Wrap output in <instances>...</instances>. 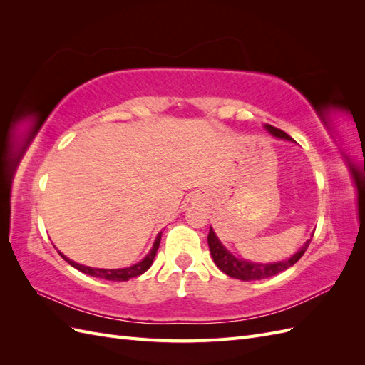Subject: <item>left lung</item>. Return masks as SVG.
I'll list each match as a JSON object with an SVG mask.
<instances>
[{"mask_svg":"<svg viewBox=\"0 0 365 365\" xmlns=\"http://www.w3.org/2000/svg\"><path fill=\"white\" fill-rule=\"evenodd\" d=\"M264 129H267L269 134H272L275 138L280 140H288V141H294L286 132H283L282 129L274 128L271 125H264ZM314 236V235H312ZM208 248L210 252H212L213 262L216 263V267L225 272L227 275L233 279H239L244 282H251V280H262V279H268L272 277V275H277L283 271H286L288 268H291L292 264H295L298 260L302 259V256L304 254V251L307 250L309 244H311L312 239H309L306 244L300 248V251H297L292 257L286 259L283 262H275V263H252L244 259H237L231 254L220 242L216 236V233L213 231V228L210 227L208 231Z\"/></svg>","mask_w":365,"mask_h":365,"instance_id":"8db88e82","label":"left lung"}]
</instances>
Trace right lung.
Returning a JSON list of instances; mask_svg holds the SVG:
<instances>
[{"mask_svg": "<svg viewBox=\"0 0 365 365\" xmlns=\"http://www.w3.org/2000/svg\"><path fill=\"white\" fill-rule=\"evenodd\" d=\"M160 240H161V233H158L155 242H153V247L152 250L148 252V256L143 259L141 262L132 264V267H128V268H120V269H102V268H91V267H85V264H81V263H76L70 259H67L63 256L62 252H59L62 259L65 262H68L73 268L79 269L81 272L83 274H88L91 275V277H96V279H103V280H111V282H126L129 279H134V277H138V275H141L143 272H146L150 264L153 263V259H155V254H157V250L160 247Z\"/></svg>", "mask_w": 365, "mask_h": 365, "instance_id": "1", "label": "right lung"}]
</instances>
